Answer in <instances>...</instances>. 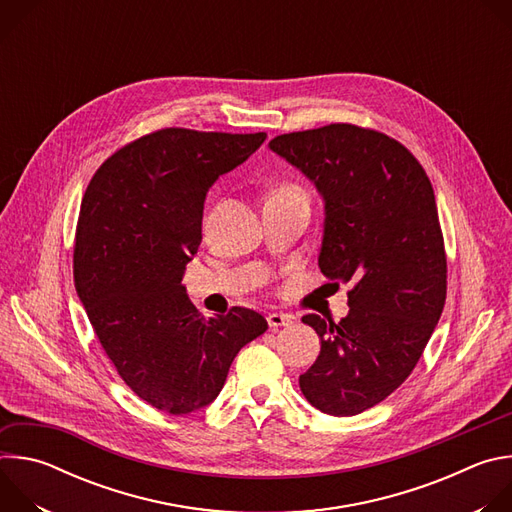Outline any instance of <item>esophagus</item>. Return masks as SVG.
<instances>
[{
    "label": "esophagus",
    "instance_id": "34e87169",
    "mask_svg": "<svg viewBox=\"0 0 512 512\" xmlns=\"http://www.w3.org/2000/svg\"><path fill=\"white\" fill-rule=\"evenodd\" d=\"M267 322H269V326L271 328H281V326H289L291 322H294V316H289V314H277V312H273V314H269L267 316Z\"/></svg>",
    "mask_w": 512,
    "mask_h": 512
}]
</instances>
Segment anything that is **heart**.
Instances as JSON below:
<instances>
[{
  "instance_id": "b5f03b06",
  "label": "heart",
  "mask_w": 512,
  "mask_h": 512,
  "mask_svg": "<svg viewBox=\"0 0 512 512\" xmlns=\"http://www.w3.org/2000/svg\"><path fill=\"white\" fill-rule=\"evenodd\" d=\"M273 194H304L296 184H291V182H283V184H279L275 190H273Z\"/></svg>"
}]
</instances>
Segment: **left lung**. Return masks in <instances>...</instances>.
<instances>
[{
    "instance_id": "obj_1",
    "label": "left lung",
    "mask_w": 512,
    "mask_h": 512,
    "mask_svg": "<svg viewBox=\"0 0 512 512\" xmlns=\"http://www.w3.org/2000/svg\"><path fill=\"white\" fill-rule=\"evenodd\" d=\"M269 148L324 198L322 273L334 287L354 283L340 322L302 318L322 348L300 389L328 415L362 413L411 375L446 304L448 263L431 182L397 139L350 123L283 133Z\"/></svg>"
}]
</instances>
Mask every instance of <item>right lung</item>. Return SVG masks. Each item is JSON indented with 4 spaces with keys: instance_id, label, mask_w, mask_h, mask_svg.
I'll use <instances>...</instances> for the list:
<instances>
[{
    "instance_id": "right-lung-1",
    "label": "right lung",
    "mask_w": 512,
    "mask_h": 512,
    "mask_svg": "<svg viewBox=\"0 0 512 512\" xmlns=\"http://www.w3.org/2000/svg\"><path fill=\"white\" fill-rule=\"evenodd\" d=\"M265 137L158 129L115 152L83 196L77 294L125 385L170 415L212 403L239 350L267 330L249 308L206 320L182 285L202 241L208 188Z\"/></svg>"
}]
</instances>
